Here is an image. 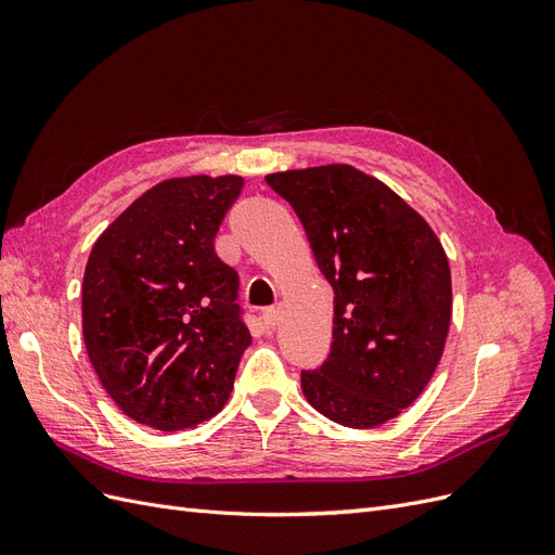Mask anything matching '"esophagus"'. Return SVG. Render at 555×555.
<instances>
[{"label": "esophagus", "mask_w": 555, "mask_h": 555, "mask_svg": "<svg viewBox=\"0 0 555 555\" xmlns=\"http://www.w3.org/2000/svg\"><path fill=\"white\" fill-rule=\"evenodd\" d=\"M261 319H263L266 328H275L282 319V312H280V308H268V310H263Z\"/></svg>", "instance_id": "obj_1"}]
</instances>
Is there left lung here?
Masks as SVG:
<instances>
[{
    "label": "left lung",
    "mask_w": 555,
    "mask_h": 555,
    "mask_svg": "<svg viewBox=\"0 0 555 555\" xmlns=\"http://www.w3.org/2000/svg\"><path fill=\"white\" fill-rule=\"evenodd\" d=\"M266 182L306 229L333 287L331 354L300 373L331 422L373 428L422 396L451 322V271L430 224L391 188L349 164L280 171Z\"/></svg>",
    "instance_id": "left-lung-1"
}]
</instances>
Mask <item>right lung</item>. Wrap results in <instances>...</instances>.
Listing matches in <instances>:
<instances>
[{
    "mask_svg": "<svg viewBox=\"0 0 555 555\" xmlns=\"http://www.w3.org/2000/svg\"><path fill=\"white\" fill-rule=\"evenodd\" d=\"M241 176L162 180L96 238L82 275V338L106 393L155 430L224 408L251 335L238 273L215 236Z\"/></svg>",
    "mask_w": 555,
    "mask_h": 555,
    "instance_id": "obj_1",
    "label": "right lung"
}]
</instances>
